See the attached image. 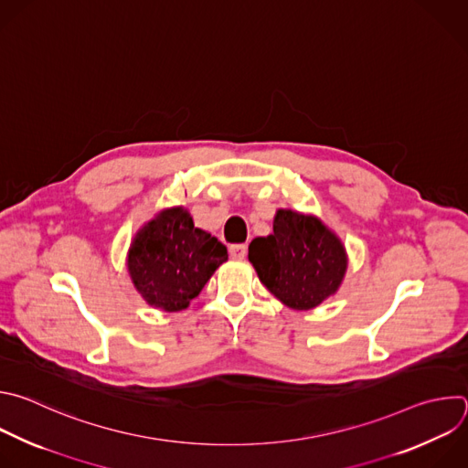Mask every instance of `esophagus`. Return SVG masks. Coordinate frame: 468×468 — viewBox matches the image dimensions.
Masks as SVG:
<instances>
[{
	"label": "esophagus",
	"instance_id": "esophagus-1",
	"mask_svg": "<svg viewBox=\"0 0 468 468\" xmlns=\"http://www.w3.org/2000/svg\"><path fill=\"white\" fill-rule=\"evenodd\" d=\"M229 252H230V256H232L234 260H243V258L247 256V245H245V243H236V245H230Z\"/></svg>",
	"mask_w": 468,
	"mask_h": 468
}]
</instances>
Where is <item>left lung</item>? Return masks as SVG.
Here are the masks:
<instances>
[{"mask_svg":"<svg viewBox=\"0 0 468 468\" xmlns=\"http://www.w3.org/2000/svg\"><path fill=\"white\" fill-rule=\"evenodd\" d=\"M249 261L261 284L286 306L312 310L334 295L346 271L341 241L317 218L278 210L272 234L254 238Z\"/></svg>","mask_w":468,"mask_h":468,"instance_id":"obj_1","label":"left lung"}]
</instances>
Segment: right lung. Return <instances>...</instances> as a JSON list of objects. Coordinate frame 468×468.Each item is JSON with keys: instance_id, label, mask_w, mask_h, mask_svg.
Instances as JSON below:
<instances>
[{"instance_id": "1", "label": "right lung", "mask_w": 468, "mask_h": 468, "mask_svg": "<svg viewBox=\"0 0 468 468\" xmlns=\"http://www.w3.org/2000/svg\"><path fill=\"white\" fill-rule=\"evenodd\" d=\"M227 258V247L218 238L197 229L184 208H173L140 230L127 265L151 306L178 312L188 308Z\"/></svg>"}]
</instances>
